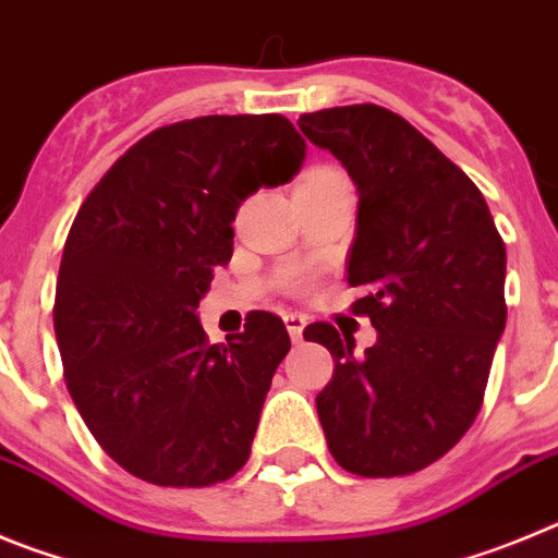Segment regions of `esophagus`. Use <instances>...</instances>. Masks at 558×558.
I'll list each match as a JSON object with an SVG mask.
<instances>
[{"label":"esophagus","mask_w":558,"mask_h":558,"mask_svg":"<svg viewBox=\"0 0 558 558\" xmlns=\"http://www.w3.org/2000/svg\"><path fill=\"white\" fill-rule=\"evenodd\" d=\"M284 324H288L290 338H293L295 343H299V340L304 338V327H307V322H304V315H299V313H288V315H284Z\"/></svg>","instance_id":"esophagus-1"}]
</instances>
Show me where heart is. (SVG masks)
Masks as SVG:
<instances>
[{"label": "heart", "instance_id": "b5f03b06", "mask_svg": "<svg viewBox=\"0 0 558 558\" xmlns=\"http://www.w3.org/2000/svg\"><path fill=\"white\" fill-rule=\"evenodd\" d=\"M315 179H340V175L332 170H310L302 181H315Z\"/></svg>", "mask_w": 558, "mask_h": 558}]
</instances>
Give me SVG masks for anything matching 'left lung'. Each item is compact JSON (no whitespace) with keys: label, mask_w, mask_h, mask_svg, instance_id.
<instances>
[{"label":"left lung","mask_w":558,"mask_h":558,"mask_svg":"<svg viewBox=\"0 0 558 558\" xmlns=\"http://www.w3.org/2000/svg\"><path fill=\"white\" fill-rule=\"evenodd\" d=\"M299 128L357 186L349 284L377 343L310 324L335 357L318 397L329 452L347 472L425 470L470 430L506 329V245L481 190L399 113L366 106L302 113Z\"/></svg>","instance_id":"left-lung-1"}]
</instances>
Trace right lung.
Here are the masks:
<instances>
[{
  "mask_svg": "<svg viewBox=\"0 0 558 558\" xmlns=\"http://www.w3.org/2000/svg\"><path fill=\"white\" fill-rule=\"evenodd\" d=\"M304 150L279 113L198 117L147 133L83 201L56 338L83 422L131 475L211 486L248 461L288 329L256 310L245 332L209 343L198 304L229 265L240 204L288 184Z\"/></svg>",
  "mask_w": 558,
  "mask_h": 558,
  "instance_id": "obj_1",
  "label": "right lung"
}]
</instances>
